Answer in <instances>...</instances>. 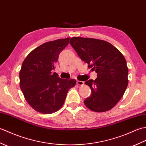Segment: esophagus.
Wrapping results in <instances>:
<instances>
[{"instance_id": "obj_1", "label": "esophagus", "mask_w": 146, "mask_h": 146, "mask_svg": "<svg viewBox=\"0 0 146 146\" xmlns=\"http://www.w3.org/2000/svg\"><path fill=\"white\" fill-rule=\"evenodd\" d=\"M76 83H77V84H78V85H84V82H83V81H80V80H77V82H76Z\"/></svg>"}]
</instances>
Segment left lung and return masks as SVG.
Returning <instances> with one entry per match:
<instances>
[{"label": "left lung", "instance_id": "8db88e82", "mask_svg": "<svg viewBox=\"0 0 146 146\" xmlns=\"http://www.w3.org/2000/svg\"><path fill=\"white\" fill-rule=\"evenodd\" d=\"M70 43L81 60L97 73L95 80L85 82L92 91L84 100L86 107L97 112L110 110L123 97L128 85V68L124 56L104 40L73 37Z\"/></svg>", "mask_w": 146, "mask_h": 146}]
</instances>
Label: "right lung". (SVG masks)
Masks as SVG:
<instances>
[{
	"label": "right lung",
	"instance_id": "right-lung-1",
	"mask_svg": "<svg viewBox=\"0 0 146 146\" xmlns=\"http://www.w3.org/2000/svg\"><path fill=\"white\" fill-rule=\"evenodd\" d=\"M70 39L44 43L31 52L22 64L20 88L27 103L38 112L49 114L60 109L68 90L76 85V80L62 79L52 73Z\"/></svg>",
	"mask_w": 146,
	"mask_h": 146
}]
</instances>
